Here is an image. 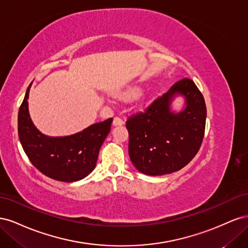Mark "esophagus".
<instances>
[{
    "mask_svg": "<svg viewBox=\"0 0 248 248\" xmlns=\"http://www.w3.org/2000/svg\"><path fill=\"white\" fill-rule=\"evenodd\" d=\"M123 124H124V121H123L121 118L115 117L114 120H112V125H114V126H121Z\"/></svg>",
    "mask_w": 248,
    "mask_h": 248,
    "instance_id": "esophagus-1",
    "label": "esophagus"
}]
</instances>
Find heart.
<instances>
[{
    "mask_svg": "<svg viewBox=\"0 0 248 248\" xmlns=\"http://www.w3.org/2000/svg\"><path fill=\"white\" fill-rule=\"evenodd\" d=\"M140 93V89L139 88H132L127 90L126 92H124L123 97H126V98H129V97H136Z\"/></svg>",
    "mask_w": 248,
    "mask_h": 248,
    "instance_id": "1",
    "label": "heart"
}]
</instances>
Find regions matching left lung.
<instances>
[{"instance_id":"1","label":"left lung","mask_w":248,"mask_h":248,"mask_svg":"<svg viewBox=\"0 0 248 248\" xmlns=\"http://www.w3.org/2000/svg\"><path fill=\"white\" fill-rule=\"evenodd\" d=\"M177 94L185 97L186 107L174 113L170 104ZM206 116L205 99L193 80L177 81L144 112L127 120L128 153L133 166L149 176L170 174L184 168L200 150Z\"/></svg>"}]
</instances>
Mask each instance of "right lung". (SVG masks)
<instances>
[{"label": "right lung", "instance_id": "right-lung-1", "mask_svg": "<svg viewBox=\"0 0 248 248\" xmlns=\"http://www.w3.org/2000/svg\"><path fill=\"white\" fill-rule=\"evenodd\" d=\"M28 87L18 111V138L33 166L46 176L62 182L84 179L96 167L99 150L110 131L112 118L95 123L68 137L44 136L29 114Z\"/></svg>", "mask_w": 248, "mask_h": 248}]
</instances>
